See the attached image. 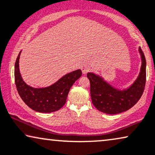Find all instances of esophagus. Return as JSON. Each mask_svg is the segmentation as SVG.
<instances>
[{"mask_svg": "<svg viewBox=\"0 0 155 155\" xmlns=\"http://www.w3.org/2000/svg\"><path fill=\"white\" fill-rule=\"evenodd\" d=\"M81 69L82 73H83L84 74L88 73V72L90 71V67H88L87 64H82Z\"/></svg>", "mask_w": 155, "mask_h": 155, "instance_id": "1", "label": "esophagus"}]
</instances>
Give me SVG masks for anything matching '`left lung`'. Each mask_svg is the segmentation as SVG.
Instances as JSON below:
<instances>
[{
  "instance_id": "left-lung-1",
  "label": "left lung",
  "mask_w": 155,
  "mask_h": 155,
  "mask_svg": "<svg viewBox=\"0 0 155 155\" xmlns=\"http://www.w3.org/2000/svg\"><path fill=\"white\" fill-rule=\"evenodd\" d=\"M139 51L142 57L141 71L137 79L128 89L117 90L96 74H87L92 104L99 111L113 115L123 113L135 106L141 98L146 83V59L141 48Z\"/></svg>"
}]
</instances>
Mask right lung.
Instances as JSON below:
<instances>
[{"instance_id":"add662e5","label":"right lung","mask_w":155,"mask_h":155,"mask_svg":"<svg viewBox=\"0 0 155 155\" xmlns=\"http://www.w3.org/2000/svg\"><path fill=\"white\" fill-rule=\"evenodd\" d=\"M19 54L15 64V82L20 98L27 106L40 113H51L59 110L66 104L70 88L82 75L80 69L66 74L49 87L34 88L27 85L19 71Z\"/></svg>"}]
</instances>
